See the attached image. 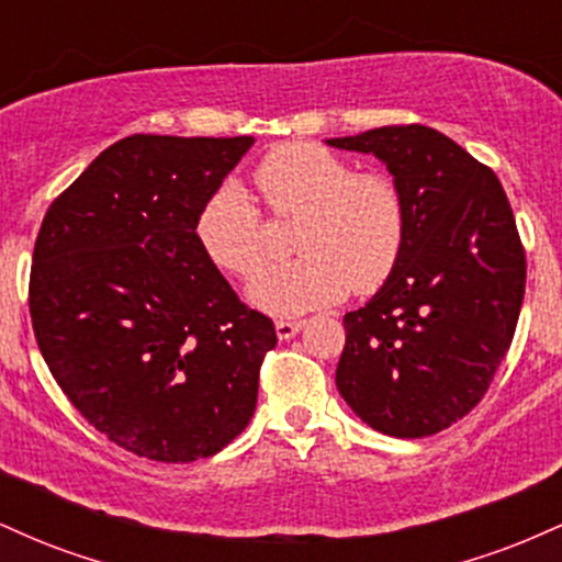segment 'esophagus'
Wrapping results in <instances>:
<instances>
[{"label": "esophagus", "mask_w": 562, "mask_h": 562, "mask_svg": "<svg viewBox=\"0 0 562 562\" xmlns=\"http://www.w3.org/2000/svg\"><path fill=\"white\" fill-rule=\"evenodd\" d=\"M303 327L301 319H277L274 322V330H277V338L280 340H290L295 333H299Z\"/></svg>", "instance_id": "obj_1"}]
</instances>
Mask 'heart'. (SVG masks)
Instances as JSON below:
<instances>
[{"label": "heart", "mask_w": 562, "mask_h": 562, "mask_svg": "<svg viewBox=\"0 0 562 562\" xmlns=\"http://www.w3.org/2000/svg\"><path fill=\"white\" fill-rule=\"evenodd\" d=\"M254 184L274 216L299 218V259L263 269L248 295L272 314H299L340 301L351 290L375 293L391 280L406 245V203L396 179L357 171L351 160L312 142L277 145L259 160ZM195 235L216 267L250 277L267 259L263 218L237 182L200 205Z\"/></svg>", "instance_id": "obj_1"}]
</instances>
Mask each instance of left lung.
I'll return each mask as SVG.
<instances>
[{
    "instance_id": "obj_1",
    "label": "left lung",
    "mask_w": 562,
    "mask_h": 562,
    "mask_svg": "<svg viewBox=\"0 0 562 562\" xmlns=\"http://www.w3.org/2000/svg\"><path fill=\"white\" fill-rule=\"evenodd\" d=\"M372 153L406 203L396 272L344 317L340 396L370 428L423 438L462 420L513 344L526 250L496 173L430 126H380L327 139Z\"/></svg>"
}]
</instances>
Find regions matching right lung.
Segmentation results:
<instances>
[{"label":"right lung","mask_w":562,"mask_h":562,"mask_svg":"<svg viewBox=\"0 0 562 562\" xmlns=\"http://www.w3.org/2000/svg\"><path fill=\"white\" fill-rule=\"evenodd\" d=\"M250 145L132 134L53 200L38 229V351L70 404L147 460H203L254 417L274 325L237 299L195 235L200 205Z\"/></svg>","instance_id":"obj_1"}]
</instances>
